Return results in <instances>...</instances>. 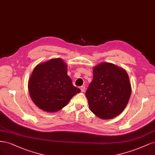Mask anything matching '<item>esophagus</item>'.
Segmentation results:
<instances>
[{
  "instance_id": "34e87169",
  "label": "esophagus",
  "mask_w": 155,
  "mask_h": 155,
  "mask_svg": "<svg viewBox=\"0 0 155 155\" xmlns=\"http://www.w3.org/2000/svg\"><path fill=\"white\" fill-rule=\"evenodd\" d=\"M80 89H81V90L82 92L85 91V86H81V87H80Z\"/></svg>"
}]
</instances>
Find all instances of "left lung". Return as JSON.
<instances>
[{"label": "left lung", "instance_id": "obj_1", "mask_svg": "<svg viewBox=\"0 0 155 155\" xmlns=\"http://www.w3.org/2000/svg\"><path fill=\"white\" fill-rule=\"evenodd\" d=\"M131 94L129 76L125 69L109 62L93 68V79L86 93L89 109L102 119H111L126 107Z\"/></svg>", "mask_w": 155, "mask_h": 155}]
</instances>
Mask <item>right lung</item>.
I'll return each instance as SVG.
<instances>
[{"mask_svg":"<svg viewBox=\"0 0 155 155\" xmlns=\"http://www.w3.org/2000/svg\"><path fill=\"white\" fill-rule=\"evenodd\" d=\"M67 65L62 58H53L34 68L28 81V90L34 104L42 110H61L81 89L74 87L67 74Z\"/></svg>","mask_w":155,"mask_h":155,"instance_id":"right-lung-1","label":"right lung"}]
</instances>
